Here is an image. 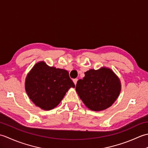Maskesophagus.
Wrapping results in <instances>:
<instances>
[{"mask_svg":"<svg viewBox=\"0 0 148 148\" xmlns=\"http://www.w3.org/2000/svg\"><path fill=\"white\" fill-rule=\"evenodd\" d=\"M77 79H73V82H74V84L75 85H76V84H77Z\"/></svg>","mask_w":148,"mask_h":148,"instance_id":"1","label":"esophagus"}]
</instances>
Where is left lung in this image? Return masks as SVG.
<instances>
[{
    "label": "left lung",
    "instance_id": "left-lung-1",
    "mask_svg": "<svg viewBox=\"0 0 148 148\" xmlns=\"http://www.w3.org/2000/svg\"><path fill=\"white\" fill-rule=\"evenodd\" d=\"M77 81L76 90L88 108L101 111L111 107L120 93L121 81L111 69L102 67L84 72Z\"/></svg>",
    "mask_w": 148,
    "mask_h": 148
}]
</instances>
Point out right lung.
Here are the masks:
<instances>
[{"label": "right lung", "instance_id": "add662e5", "mask_svg": "<svg viewBox=\"0 0 148 148\" xmlns=\"http://www.w3.org/2000/svg\"><path fill=\"white\" fill-rule=\"evenodd\" d=\"M74 87L67 71L50 67L44 61L34 65L25 83L30 99L36 106L46 111L56 108L67 91Z\"/></svg>", "mask_w": 148, "mask_h": 148}]
</instances>
